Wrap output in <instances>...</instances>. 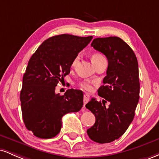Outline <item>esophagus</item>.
<instances>
[{
	"instance_id": "obj_1",
	"label": "esophagus",
	"mask_w": 159,
	"mask_h": 159,
	"mask_svg": "<svg viewBox=\"0 0 159 159\" xmlns=\"http://www.w3.org/2000/svg\"><path fill=\"white\" fill-rule=\"evenodd\" d=\"M90 100V95L89 94H84V105L85 106V105L89 102Z\"/></svg>"
}]
</instances>
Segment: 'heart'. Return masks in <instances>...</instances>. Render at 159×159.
<instances>
[{
	"label": "heart",
	"instance_id": "1",
	"mask_svg": "<svg viewBox=\"0 0 159 159\" xmlns=\"http://www.w3.org/2000/svg\"><path fill=\"white\" fill-rule=\"evenodd\" d=\"M78 59H79V57L78 56H76L73 59L72 63H71V66H72V68L75 66L76 64L78 63ZM104 59H105V58H104V57L100 53L95 52L91 54V61H92L94 66L97 63H98L99 61H101L102 60H104ZM78 85H79V87H81V89H83V90H92V85H91V84L88 81H82L81 82H79V84Z\"/></svg>",
	"mask_w": 159,
	"mask_h": 159
}]
</instances>
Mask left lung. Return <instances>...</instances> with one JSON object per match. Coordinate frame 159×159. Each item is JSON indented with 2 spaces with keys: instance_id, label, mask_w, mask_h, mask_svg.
I'll list each match as a JSON object with an SVG mask.
<instances>
[{
  "instance_id": "8db88e82",
  "label": "left lung",
  "mask_w": 159,
  "mask_h": 159,
  "mask_svg": "<svg viewBox=\"0 0 159 159\" xmlns=\"http://www.w3.org/2000/svg\"><path fill=\"white\" fill-rule=\"evenodd\" d=\"M91 46L106 56L108 66L104 85L98 90L105 100L102 103L93 98L86 105L96 117L87 132L96 143H110L123 135L134 119L140 98L138 60L130 46L116 36L96 38Z\"/></svg>"
}]
</instances>
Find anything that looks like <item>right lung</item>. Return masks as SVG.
I'll list each match as a JSON object with an SVG mask.
<instances>
[{
  "instance_id": "add662e5",
  "label": "right lung",
  "mask_w": 159,
  "mask_h": 159,
  "mask_svg": "<svg viewBox=\"0 0 159 159\" xmlns=\"http://www.w3.org/2000/svg\"><path fill=\"white\" fill-rule=\"evenodd\" d=\"M93 36L61 34L45 40L29 60L20 93L25 126L36 137L48 139L61 132L62 117L83 107V92L69 89L55 93V87L70 72L71 63ZM64 80V79H63Z\"/></svg>"
}]
</instances>
